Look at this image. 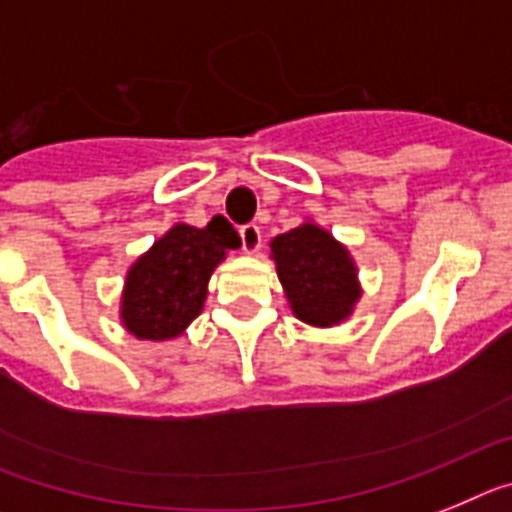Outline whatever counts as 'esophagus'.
I'll return each mask as SVG.
<instances>
[{"instance_id": "1", "label": "esophagus", "mask_w": 512, "mask_h": 512, "mask_svg": "<svg viewBox=\"0 0 512 512\" xmlns=\"http://www.w3.org/2000/svg\"><path fill=\"white\" fill-rule=\"evenodd\" d=\"M239 237H242V250L247 252V255H255L262 247V234L257 224H244L242 229H239Z\"/></svg>"}]
</instances>
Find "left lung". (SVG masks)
I'll return each instance as SVG.
<instances>
[{"instance_id":"8db88e82","label":"left lung","mask_w":512,"mask_h":512,"mask_svg":"<svg viewBox=\"0 0 512 512\" xmlns=\"http://www.w3.org/2000/svg\"><path fill=\"white\" fill-rule=\"evenodd\" d=\"M270 257L288 304L301 322L332 327L353 314L361 299L358 270L345 244L330 231L304 221L270 242Z\"/></svg>"}]
</instances>
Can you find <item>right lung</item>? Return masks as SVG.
I'll list each match as a JSON object with an SVG mask.
<instances>
[{
	"label": "right lung",
	"instance_id": "add662e5",
	"mask_svg": "<svg viewBox=\"0 0 512 512\" xmlns=\"http://www.w3.org/2000/svg\"><path fill=\"white\" fill-rule=\"evenodd\" d=\"M239 237L221 216L206 229L175 224L128 268L121 322L139 340H172L188 330L203 309L208 281Z\"/></svg>",
	"mask_w": 512,
	"mask_h": 512
}]
</instances>
